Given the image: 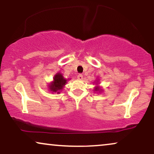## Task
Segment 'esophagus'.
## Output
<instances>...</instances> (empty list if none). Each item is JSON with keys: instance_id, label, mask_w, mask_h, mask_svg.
<instances>
[{"instance_id": "esophagus-1", "label": "esophagus", "mask_w": 154, "mask_h": 154, "mask_svg": "<svg viewBox=\"0 0 154 154\" xmlns=\"http://www.w3.org/2000/svg\"><path fill=\"white\" fill-rule=\"evenodd\" d=\"M77 78H78V79L82 80V79H83V75H82V74H79V75H77Z\"/></svg>"}]
</instances>
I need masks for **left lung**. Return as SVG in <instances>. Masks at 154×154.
<instances>
[{
  "label": "left lung",
  "mask_w": 154,
  "mask_h": 154,
  "mask_svg": "<svg viewBox=\"0 0 154 154\" xmlns=\"http://www.w3.org/2000/svg\"><path fill=\"white\" fill-rule=\"evenodd\" d=\"M95 90H99V88H95Z\"/></svg>",
  "instance_id": "obj_1"
}]
</instances>
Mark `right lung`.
Masks as SVG:
<instances>
[{
	"mask_svg": "<svg viewBox=\"0 0 154 154\" xmlns=\"http://www.w3.org/2000/svg\"><path fill=\"white\" fill-rule=\"evenodd\" d=\"M66 80L64 79L61 73H57L54 75V82L50 85V90L52 92H57L59 93V91L63 89V87L66 84Z\"/></svg>",
	"mask_w": 154,
	"mask_h": 154,
	"instance_id": "right-lung-1",
	"label": "right lung"
}]
</instances>
